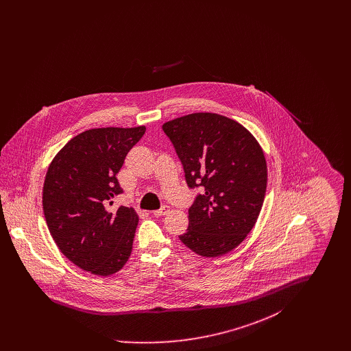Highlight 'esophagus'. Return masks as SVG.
<instances>
[{
    "label": "esophagus",
    "instance_id": "1",
    "mask_svg": "<svg viewBox=\"0 0 351 351\" xmlns=\"http://www.w3.org/2000/svg\"><path fill=\"white\" fill-rule=\"evenodd\" d=\"M168 212H169V206L165 205L163 208H160V209H158V210H154L152 215H154L155 217H162V216L167 215Z\"/></svg>",
    "mask_w": 351,
    "mask_h": 351
}]
</instances>
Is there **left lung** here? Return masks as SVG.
Returning a JSON list of instances; mask_svg holds the SVG:
<instances>
[{
	"instance_id": "8db88e82",
	"label": "left lung",
	"mask_w": 351,
	"mask_h": 351,
	"mask_svg": "<svg viewBox=\"0 0 351 351\" xmlns=\"http://www.w3.org/2000/svg\"><path fill=\"white\" fill-rule=\"evenodd\" d=\"M163 132L188 186L201 188L180 241L206 258L233 250L254 228L266 195L267 165L259 143L241 123L216 113L168 121Z\"/></svg>"
}]
</instances>
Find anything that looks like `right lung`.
Masks as SVG:
<instances>
[{
  "mask_svg": "<svg viewBox=\"0 0 351 351\" xmlns=\"http://www.w3.org/2000/svg\"><path fill=\"white\" fill-rule=\"evenodd\" d=\"M145 126L90 129L73 136L51 162L43 185V212L51 235L68 259L108 276L128 262L138 215L108 209L123 191L116 175Z\"/></svg>",
  "mask_w": 351,
  "mask_h": 351,
  "instance_id": "1",
  "label": "right lung"
}]
</instances>
